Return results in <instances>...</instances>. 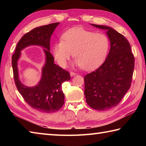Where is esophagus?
<instances>
[{
	"mask_svg": "<svg viewBox=\"0 0 146 146\" xmlns=\"http://www.w3.org/2000/svg\"><path fill=\"white\" fill-rule=\"evenodd\" d=\"M70 75H71V76H75V75H76V73L73 72V71H71V72H70Z\"/></svg>",
	"mask_w": 146,
	"mask_h": 146,
	"instance_id": "esophagus-1",
	"label": "esophagus"
}]
</instances>
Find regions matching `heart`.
<instances>
[{
	"label": "heart",
	"instance_id": "b5f03b06",
	"mask_svg": "<svg viewBox=\"0 0 146 146\" xmlns=\"http://www.w3.org/2000/svg\"><path fill=\"white\" fill-rule=\"evenodd\" d=\"M109 46V39L104 34L75 27L62 35V41L55 43L52 54L62 68L66 67L73 54L76 66L85 70H92L103 63Z\"/></svg>",
	"mask_w": 146,
	"mask_h": 146
}]
</instances>
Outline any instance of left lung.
Returning <instances> with one entry per match:
<instances>
[{
	"mask_svg": "<svg viewBox=\"0 0 146 146\" xmlns=\"http://www.w3.org/2000/svg\"><path fill=\"white\" fill-rule=\"evenodd\" d=\"M91 25L106 30L110 42L104 63L84 77L86 103L94 109L104 111L116 107L131 87L134 57L131 45L122 35L109 26Z\"/></svg>",
	"mask_w": 146,
	"mask_h": 146,
	"instance_id": "1",
	"label": "left lung"
}]
</instances>
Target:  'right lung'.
I'll use <instances>...</instances> for the list:
<instances>
[{
  "label": "right lung",
  "mask_w": 146,
  "mask_h": 146,
  "mask_svg": "<svg viewBox=\"0 0 146 146\" xmlns=\"http://www.w3.org/2000/svg\"><path fill=\"white\" fill-rule=\"evenodd\" d=\"M59 24L60 23H56L38 27L25 34L18 42L12 56L14 78L18 91L31 107L46 113L54 112L63 106L64 95L61 85L71 78L67 71L54 63V59L50 52L51 37ZM30 45L44 47L46 58L41 80L38 85L31 88L20 82L17 67L21 51Z\"/></svg>",
  "instance_id": "right-lung-1"
}]
</instances>
